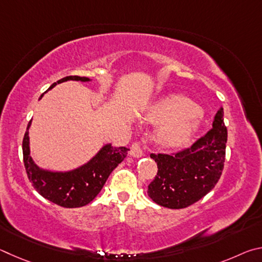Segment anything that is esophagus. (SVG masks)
Returning <instances> with one entry per match:
<instances>
[{
	"instance_id": "esophagus-1",
	"label": "esophagus",
	"mask_w": 262,
	"mask_h": 262,
	"mask_svg": "<svg viewBox=\"0 0 262 262\" xmlns=\"http://www.w3.org/2000/svg\"><path fill=\"white\" fill-rule=\"evenodd\" d=\"M143 149H141V147H140V145L138 144V143H135V144H132V146H131V148H130V155L131 157H134V158H141L143 157Z\"/></svg>"
}]
</instances>
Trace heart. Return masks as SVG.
Segmentation results:
<instances>
[{"label": "heart", "mask_w": 262, "mask_h": 262, "mask_svg": "<svg viewBox=\"0 0 262 262\" xmlns=\"http://www.w3.org/2000/svg\"><path fill=\"white\" fill-rule=\"evenodd\" d=\"M200 116V110L193 101L182 95H173L154 104L145 119L163 124L158 131V141L166 147L177 148L189 143L196 134Z\"/></svg>", "instance_id": "b5f03b06"}]
</instances>
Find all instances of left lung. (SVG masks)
<instances>
[{
  "label": "left lung",
  "instance_id": "1",
  "mask_svg": "<svg viewBox=\"0 0 262 262\" xmlns=\"http://www.w3.org/2000/svg\"><path fill=\"white\" fill-rule=\"evenodd\" d=\"M227 137L223 108H220L213 127L190 148L171 155L150 154L158 173L148 185L149 198L163 207L181 209L205 196L222 175Z\"/></svg>",
  "mask_w": 262,
  "mask_h": 262
}]
</instances>
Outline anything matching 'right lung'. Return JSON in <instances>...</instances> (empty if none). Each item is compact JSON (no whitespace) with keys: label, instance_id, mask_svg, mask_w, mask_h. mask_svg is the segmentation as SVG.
Wrapping results in <instances>:
<instances>
[{"label":"right lung","instance_id":"add662e5","mask_svg":"<svg viewBox=\"0 0 262 262\" xmlns=\"http://www.w3.org/2000/svg\"><path fill=\"white\" fill-rule=\"evenodd\" d=\"M69 80L91 81L87 77L68 76L54 82L49 90ZM42 96L43 94L40 99ZM31 123L32 119L23 139V157L27 177L40 195L62 207L76 208L90 204L99 194L110 173L128 152L126 147H114L112 144H105L89 162L80 167L68 171L47 170L36 166L30 155L29 130Z\"/></svg>","mask_w":262,"mask_h":262}]
</instances>
